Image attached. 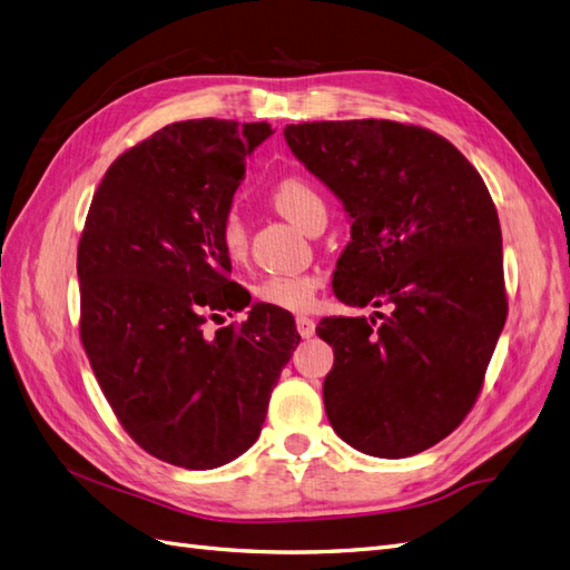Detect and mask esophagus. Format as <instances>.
<instances>
[{
	"label": "esophagus",
	"instance_id": "34e87169",
	"mask_svg": "<svg viewBox=\"0 0 570 570\" xmlns=\"http://www.w3.org/2000/svg\"><path fill=\"white\" fill-rule=\"evenodd\" d=\"M297 331L304 340L314 337L316 335V321L308 318V316H297Z\"/></svg>",
	"mask_w": 570,
	"mask_h": 570
}]
</instances>
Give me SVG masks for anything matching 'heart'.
<instances>
[{
    "label": "heart",
    "instance_id": "obj_1",
    "mask_svg": "<svg viewBox=\"0 0 570 570\" xmlns=\"http://www.w3.org/2000/svg\"><path fill=\"white\" fill-rule=\"evenodd\" d=\"M273 204L278 212L287 216L302 230L312 223V218L325 212V202L318 189L302 178H283L273 187ZM218 239L223 252L233 262H239L247 252V228L245 220L237 212H228L218 226ZM321 287V278L316 273H278L268 275L256 285L254 295L258 302L271 304L285 312H306L314 304L316 292Z\"/></svg>",
    "mask_w": 570,
    "mask_h": 570
}]
</instances>
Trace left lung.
Wrapping results in <instances>:
<instances>
[{"mask_svg":"<svg viewBox=\"0 0 570 570\" xmlns=\"http://www.w3.org/2000/svg\"><path fill=\"white\" fill-rule=\"evenodd\" d=\"M292 154L342 202L352 239L335 297L371 318H323L335 433L377 459L444 440L482 387L507 321L502 230L478 170L444 137L394 120L287 126Z\"/></svg>","mask_w":570,"mask_h":570,"instance_id":"1","label":"left lung"}]
</instances>
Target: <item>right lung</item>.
Returning <instances> with one entry per match:
<instances>
[{
  "label": "right lung",
  "mask_w": 570,
  "mask_h": 570,
  "mask_svg": "<svg viewBox=\"0 0 570 570\" xmlns=\"http://www.w3.org/2000/svg\"><path fill=\"white\" fill-rule=\"evenodd\" d=\"M268 124L180 120L109 166L78 247L80 337L120 425L189 471L245 454L297 350L295 318L230 283L218 226ZM230 316V314H228Z\"/></svg>",
  "instance_id": "1"
}]
</instances>
